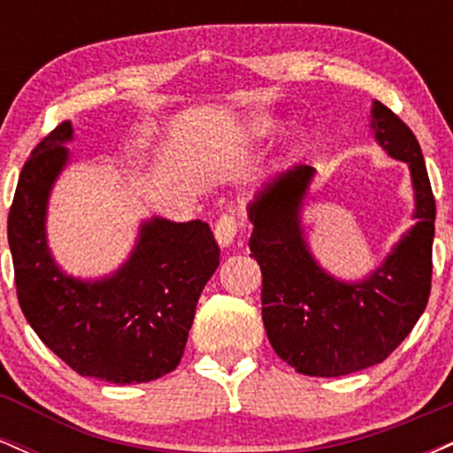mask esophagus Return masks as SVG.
<instances>
[{"mask_svg":"<svg viewBox=\"0 0 453 453\" xmlns=\"http://www.w3.org/2000/svg\"><path fill=\"white\" fill-rule=\"evenodd\" d=\"M238 230H241V221L234 215H221L219 221L215 226V238L221 247H230L234 238L238 236Z\"/></svg>","mask_w":453,"mask_h":453,"instance_id":"esophagus-1","label":"esophagus"}]
</instances>
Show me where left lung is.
<instances>
[{
  "label": "left lung",
  "mask_w": 453,
  "mask_h": 453,
  "mask_svg": "<svg viewBox=\"0 0 453 453\" xmlns=\"http://www.w3.org/2000/svg\"><path fill=\"white\" fill-rule=\"evenodd\" d=\"M372 129L392 157L407 161L415 223L366 280L341 283L311 257L300 206L315 170L280 173L249 204V249L262 268V319L273 349L303 375L341 377L383 362L418 324L433 283L434 196L418 138L375 102Z\"/></svg>",
  "instance_id": "8db88e82"
}]
</instances>
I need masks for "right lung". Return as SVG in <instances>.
Wrapping results in <instances>:
<instances>
[{"instance_id":"right-lung-1","label":"right lung","mask_w":453,"mask_h":453,"mask_svg":"<svg viewBox=\"0 0 453 453\" xmlns=\"http://www.w3.org/2000/svg\"><path fill=\"white\" fill-rule=\"evenodd\" d=\"M72 126L59 123L20 170L8 242L23 315L40 341L78 375L147 383L183 357L196 304L219 266V244L202 221L150 219L126 266L111 279L78 280L46 247V200L67 161Z\"/></svg>"}]
</instances>
